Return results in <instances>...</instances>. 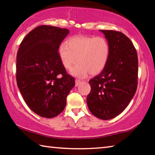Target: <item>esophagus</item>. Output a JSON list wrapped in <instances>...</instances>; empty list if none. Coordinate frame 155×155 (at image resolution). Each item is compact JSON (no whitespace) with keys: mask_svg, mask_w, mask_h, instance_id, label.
<instances>
[{"mask_svg":"<svg viewBox=\"0 0 155 155\" xmlns=\"http://www.w3.org/2000/svg\"><path fill=\"white\" fill-rule=\"evenodd\" d=\"M81 83V81L80 80H78L77 79L75 81V86L76 87H77L78 85H79V84Z\"/></svg>","mask_w":155,"mask_h":155,"instance_id":"1","label":"esophagus"}]
</instances>
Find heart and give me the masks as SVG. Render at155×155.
<instances>
[{
	"instance_id": "heart-1",
	"label": "heart",
	"mask_w": 155,
	"mask_h": 155,
	"mask_svg": "<svg viewBox=\"0 0 155 155\" xmlns=\"http://www.w3.org/2000/svg\"><path fill=\"white\" fill-rule=\"evenodd\" d=\"M109 42L103 37L75 36L59 48L60 61L65 69L70 70L77 61L71 74L75 77H85L99 74L104 69L109 60Z\"/></svg>"
}]
</instances>
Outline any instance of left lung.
Here are the masks:
<instances>
[{
	"mask_svg": "<svg viewBox=\"0 0 155 155\" xmlns=\"http://www.w3.org/2000/svg\"><path fill=\"white\" fill-rule=\"evenodd\" d=\"M109 44V60L104 69L89 81L87 97L90 112L101 120H110L124 111L137 87L138 59L132 41L124 33L100 30Z\"/></svg>",
	"mask_w": 155,
	"mask_h": 155,
	"instance_id": "8db88e82",
	"label": "left lung"
}]
</instances>
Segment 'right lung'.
I'll return each mask as SVG.
<instances>
[{
    "label": "right lung",
    "mask_w": 155,
    "mask_h": 155,
    "mask_svg": "<svg viewBox=\"0 0 155 155\" xmlns=\"http://www.w3.org/2000/svg\"><path fill=\"white\" fill-rule=\"evenodd\" d=\"M70 31L42 25L28 33L17 53L16 81L28 107L52 118L64 111L74 78L66 74L58 50Z\"/></svg>",
    "instance_id": "obj_1"
}]
</instances>
